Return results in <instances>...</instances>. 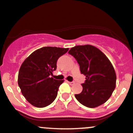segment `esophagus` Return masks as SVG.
<instances>
[{
    "instance_id": "1",
    "label": "esophagus",
    "mask_w": 133,
    "mask_h": 133,
    "mask_svg": "<svg viewBox=\"0 0 133 133\" xmlns=\"http://www.w3.org/2000/svg\"><path fill=\"white\" fill-rule=\"evenodd\" d=\"M68 83H69L70 84V85H74V84H75V83L74 81H72V82H69V81H68Z\"/></svg>"
}]
</instances>
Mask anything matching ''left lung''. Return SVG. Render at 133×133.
<instances>
[{
    "label": "left lung",
    "mask_w": 133,
    "mask_h": 133,
    "mask_svg": "<svg viewBox=\"0 0 133 133\" xmlns=\"http://www.w3.org/2000/svg\"><path fill=\"white\" fill-rule=\"evenodd\" d=\"M68 54L74 57L81 73L86 76L83 91L76 99L88 108L103 104L111 95L116 86L115 71L109 59L95 46L86 45L72 48Z\"/></svg>",
    "instance_id": "1"
}]
</instances>
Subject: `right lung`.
<instances>
[{
  "label": "right lung",
  "mask_w": 133,
  "mask_h": 133,
  "mask_svg": "<svg viewBox=\"0 0 133 133\" xmlns=\"http://www.w3.org/2000/svg\"><path fill=\"white\" fill-rule=\"evenodd\" d=\"M68 49L45 46L35 50L20 66L18 83L23 95L32 106L44 108L56 99L63 80L50 77L57 68V59Z\"/></svg>",
  "instance_id": "add662e5"
}]
</instances>
